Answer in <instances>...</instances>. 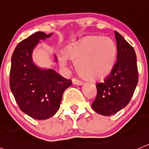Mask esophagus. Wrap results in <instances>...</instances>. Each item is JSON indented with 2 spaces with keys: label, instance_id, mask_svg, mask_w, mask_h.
<instances>
[{
  "label": "esophagus",
  "instance_id": "obj_1",
  "mask_svg": "<svg viewBox=\"0 0 149 149\" xmlns=\"http://www.w3.org/2000/svg\"><path fill=\"white\" fill-rule=\"evenodd\" d=\"M72 82H73L74 84H75V85H82V84H83V81H80V80L76 79V78H73V79H72Z\"/></svg>",
  "mask_w": 149,
  "mask_h": 149
}]
</instances>
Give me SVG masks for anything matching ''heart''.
<instances>
[{
  "label": "heart",
  "mask_w": 149,
  "mask_h": 149,
  "mask_svg": "<svg viewBox=\"0 0 149 149\" xmlns=\"http://www.w3.org/2000/svg\"><path fill=\"white\" fill-rule=\"evenodd\" d=\"M117 58V47L110 37L91 35L72 42L58 55L60 65L66 67L68 59L81 77L91 81H101L113 72Z\"/></svg>",
  "instance_id": "1"
}]
</instances>
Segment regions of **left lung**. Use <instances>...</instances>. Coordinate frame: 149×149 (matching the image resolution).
Segmentation results:
<instances>
[{"instance_id":"obj_1","label":"left lung","mask_w":149,"mask_h":149,"mask_svg":"<svg viewBox=\"0 0 149 149\" xmlns=\"http://www.w3.org/2000/svg\"><path fill=\"white\" fill-rule=\"evenodd\" d=\"M117 61L113 72L102 83L96 84L97 94L92 103L95 112L110 116L130 103L138 84L136 55L133 48L115 31Z\"/></svg>"}]
</instances>
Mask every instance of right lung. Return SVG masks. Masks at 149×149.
<instances>
[{"instance_id": "right-lung-1", "label": "right lung", "mask_w": 149, "mask_h": 149, "mask_svg": "<svg viewBox=\"0 0 149 149\" xmlns=\"http://www.w3.org/2000/svg\"><path fill=\"white\" fill-rule=\"evenodd\" d=\"M37 32L20 42L11 57L10 88L19 109L36 120L54 116L60 107L64 91L72 81L52 68L37 66L33 52L40 42L52 36ZM55 61L57 58L55 55Z\"/></svg>"}]
</instances>
